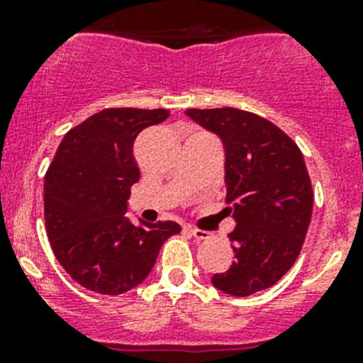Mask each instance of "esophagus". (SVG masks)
<instances>
[{"label": "esophagus", "instance_id": "34e87169", "mask_svg": "<svg viewBox=\"0 0 363 363\" xmlns=\"http://www.w3.org/2000/svg\"><path fill=\"white\" fill-rule=\"evenodd\" d=\"M185 230H187L191 236H194V238L198 240H205V238H209V233L207 230H200V229H192V227H185Z\"/></svg>", "mask_w": 363, "mask_h": 363}]
</instances>
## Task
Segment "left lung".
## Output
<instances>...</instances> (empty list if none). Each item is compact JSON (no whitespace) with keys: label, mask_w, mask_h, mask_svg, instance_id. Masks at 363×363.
<instances>
[{"label":"left lung","mask_w":363,"mask_h":363,"mask_svg":"<svg viewBox=\"0 0 363 363\" xmlns=\"http://www.w3.org/2000/svg\"><path fill=\"white\" fill-rule=\"evenodd\" d=\"M220 138L225 152V203L236 227L234 262L211 278L230 296L277 284L301 251L313 214V187L296 143L277 125L240 108H187Z\"/></svg>","instance_id":"8db88e82"}]
</instances>
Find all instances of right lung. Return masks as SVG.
<instances>
[{
  "label": "right lung",
  "mask_w": 363,
  "mask_h": 363,
  "mask_svg": "<svg viewBox=\"0 0 363 363\" xmlns=\"http://www.w3.org/2000/svg\"><path fill=\"white\" fill-rule=\"evenodd\" d=\"M169 118L165 108H105L70 129L45 174V225L54 256L85 289L116 296L152 271L176 221L134 225L130 187L140 179L138 134Z\"/></svg>",
  "instance_id": "right-lung-1"
}]
</instances>
